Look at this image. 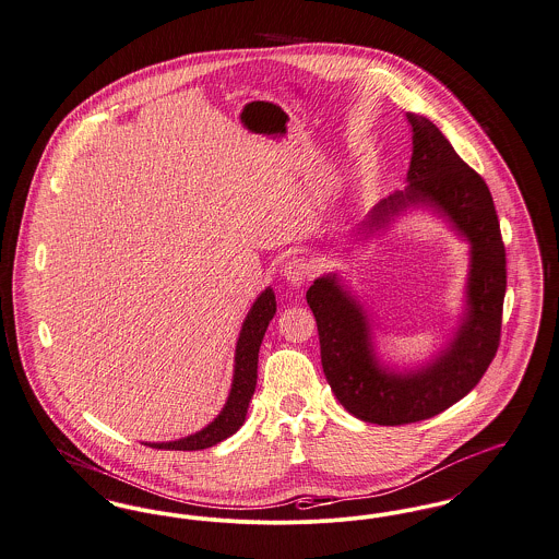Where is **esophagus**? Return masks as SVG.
Wrapping results in <instances>:
<instances>
[{"label":"esophagus","instance_id":"1","mask_svg":"<svg viewBox=\"0 0 559 559\" xmlns=\"http://www.w3.org/2000/svg\"><path fill=\"white\" fill-rule=\"evenodd\" d=\"M282 273H284V280L290 286H300L313 273V266L305 261V259H300V257H293L290 261L284 262Z\"/></svg>","mask_w":559,"mask_h":559}]
</instances>
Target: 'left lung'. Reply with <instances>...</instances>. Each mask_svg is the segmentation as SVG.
I'll use <instances>...</instances> for the list:
<instances>
[{
    "label": "left lung",
    "mask_w": 559,
    "mask_h": 559,
    "mask_svg": "<svg viewBox=\"0 0 559 559\" xmlns=\"http://www.w3.org/2000/svg\"><path fill=\"white\" fill-rule=\"evenodd\" d=\"M413 129L409 187L383 199L365 226L374 233L409 205H428L447 216L471 241L466 316L428 367L394 372L372 354L371 331L362 307L324 275L307 290L320 336L322 369L336 401L362 421L403 426L449 409L464 399L493 360L507 293V254L491 192L428 118L407 114Z\"/></svg>",
    "instance_id": "8db88e82"
}]
</instances>
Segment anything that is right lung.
Instances as JSON below:
<instances>
[{"label": "right lung", "instance_id": "right-lung-1", "mask_svg": "<svg viewBox=\"0 0 559 559\" xmlns=\"http://www.w3.org/2000/svg\"><path fill=\"white\" fill-rule=\"evenodd\" d=\"M275 316V295L271 288H266L257 302L252 305L235 349V374L230 394L226 399V405L221 415L205 426L203 430L178 439L169 443H150L154 449H176V451H197L216 445L230 435H235L248 415V405L252 401L254 388H257V372H259V349H261L262 336L266 333L269 322Z\"/></svg>", "mask_w": 559, "mask_h": 559}]
</instances>
